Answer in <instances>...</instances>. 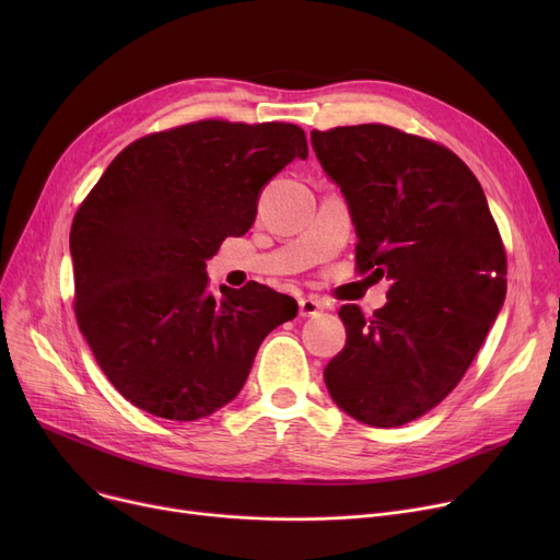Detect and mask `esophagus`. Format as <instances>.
Wrapping results in <instances>:
<instances>
[{"mask_svg": "<svg viewBox=\"0 0 560 560\" xmlns=\"http://www.w3.org/2000/svg\"><path fill=\"white\" fill-rule=\"evenodd\" d=\"M322 308H325V304L313 300V298L300 300V315H302V317H313V315H317Z\"/></svg>", "mask_w": 560, "mask_h": 560, "instance_id": "1", "label": "esophagus"}]
</instances>
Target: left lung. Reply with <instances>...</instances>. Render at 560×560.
Segmentation results:
<instances>
[{
  "mask_svg": "<svg viewBox=\"0 0 560 560\" xmlns=\"http://www.w3.org/2000/svg\"><path fill=\"white\" fill-rule=\"evenodd\" d=\"M357 229V262L390 281L325 368L331 399L370 427H401L443 401L506 298V254L477 176L447 147L386 125L311 131Z\"/></svg>",
  "mask_w": 560,
  "mask_h": 560,
  "instance_id": "obj_1",
  "label": "left lung"
}]
</instances>
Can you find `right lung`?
<instances>
[{
    "instance_id": "add662e5",
    "label": "right lung",
    "mask_w": 560,
    "mask_h": 560,
    "mask_svg": "<svg viewBox=\"0 0 560 560\" xmlns=\"http://www.w3.org/2000/svg\"><path fill=\"white\" fill-rule=\"evenodd\" d=\"M308 156L295 125L203 120L131 142L74 215L79 329L110 384L156 418L192 422L245 386L298 302L252 281L209 290L206 260L247 233L258 197Z\"/></svg>"
}]
</instances>
